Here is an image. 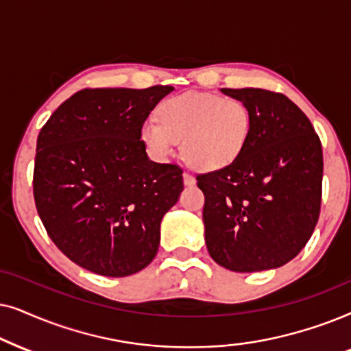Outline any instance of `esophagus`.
I'll use <instances>...</instances> for the list:
<instances>
[{"label": "esophagus", "mask_w": 351, "mask_h": 351, "mask_svg": "<svg viewBox=\"0 0 351 351\" xmlns=\"http://www.w3.org/2000/svg\"><path fill=\"white\" fill-rule=\"evenodd\" d=\"M183 181H184V184L186 186H194L195 184V178L193 175H189V173H183Z\"/></svg>", "instance_id": "34e87169"}]
</instances>
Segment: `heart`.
<instances>
[{"mask_svg":"<svg viewBox=\"0 0 351 351\" xmlns=\"http://www.w3.org/2000/svg\"><path fill=\"white\" fill-rule=\"evenodd\" d=\"M160 120L141 127L144 146L156 160H167L181 141L183 158L202 171L234 163L249 143L252 112L244 101L207 93L173 96L158 107Z\"/></svg>","mask_w":351,"mask_h":351,"instance_id":"b5f03b06","label":"heart"}]
</instances>
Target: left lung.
Wrapping results in <instances>:
<instances>
[{
    "label": "left lung",
    "instance_id": "obj_1",
    "mask_svg": "<svg viewBox=\"0 0 351 351\" xmlns=\"http://www.w3.org/2000/svg\"><path fill=\"white\" fill-rule=\"evenodd\" d=\"M221 93L249 106L252 133L234 163L197 175L205 244L226 269L279 268L300 254L319 218L321 141L308 117L281 93Z\"/></svg>",
    "mask_w": 351,
    "mask_h": 351
}]
</instances>
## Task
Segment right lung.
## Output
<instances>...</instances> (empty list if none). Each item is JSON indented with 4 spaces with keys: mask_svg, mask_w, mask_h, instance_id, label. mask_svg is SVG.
I'll list each match as a JSON object with an SVG mask.
<instances>
[{
    "mask_svg": "<svg viewBox=\"0 0 351 351\" xmlns=\"http://www.w3.org/2000/svg\"><path fill=\"white\" fill-rule=\"evenodd\" d=\"M173 86L95 88L62 102L36 141L34 197L51 241L73 263L123 278L156 258L183 170L149 160L141 127Z\"/></svg>",
    "mask_w": 351,
    "mask_h": 351,
    "instance_id": "1",
    "label": "right lung"
}]
</instances>
